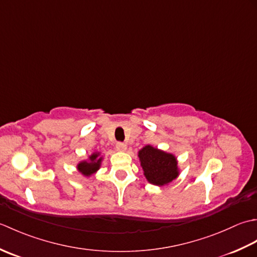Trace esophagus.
<instances>
[{
    "instance_id": "esophagus-1",
    "label": "esophagus",
    "mask_w": 257,
    "mask_h": 257,
    "mask_svg": "<svg viewBox=\"0 0 257 257\" xmlns=\"http://www.w3.org/2000/svg\"><path fill=\"white\" fill-rule=\"evenodd\" d=\"M116 149L120 152H123V151L127 150V146H125V144H123V143H118L116 145Z\"/></svg>"
}]
</instances>
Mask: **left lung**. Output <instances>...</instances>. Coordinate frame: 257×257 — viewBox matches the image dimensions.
I'll use <instances>...</instances> for the list:
<instances>
[{
	"mask_svg": "<svg viewBox=\"0 0 257 257\" xmlns=\"http://www.w3.org/2000/svg\"><path fill=\"white\" fill-rule=\"evenodd\" d=\"M138 158L144 176L151 184L165 187L179 177L178 159L170 152L147 145L138 151Z\"/></svg>",
	"mask_w": 257,
	"mask_h": 257,
	"instance_id": "1",
	"label": "left lung"
}]
</instances>
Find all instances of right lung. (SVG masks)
Returning <instances> with one entry per match:
<instances>
[{"mask_svg":"<svg viewBox=\"0 0 257 257\" xmlns=\"http://www.w3.org/2000/svg\"><path fill=\"white\" fill-rule=\"evenodd\" d=\"M102 161H103V157L101 156V152L94 151L91 155L88 156L87 159L79 161L77 163V166H76V169H77V171L81 174V176L89 178L101 168Z\"/></svg>","mask_w":257,"mask_h":257,"instance_id":"1","label":"right lung"}]
</instances>
